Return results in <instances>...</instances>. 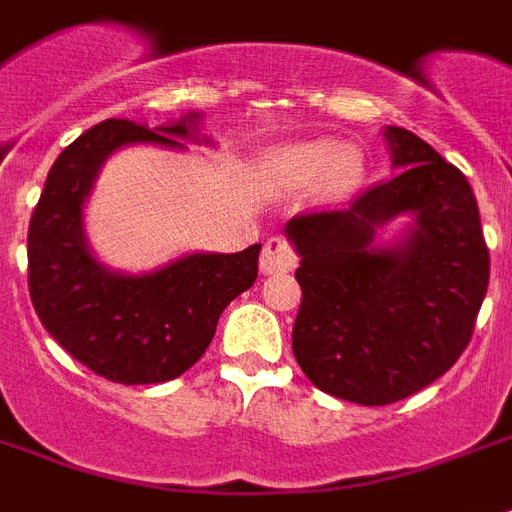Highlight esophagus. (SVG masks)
Segmentation results:
<instances>
[{
  "label": "esophagus",
  "instance_id": "1",
  "mask_svg": "<svg viewBox=\"0 0 512 512\" xmlns=\"http://www.w3.org/2000/svg\"><path fill=\"white\" fill-rule=\"evenodd\" d=\"M298 265V255H295V249L287 244L284 239H268L263 247V255H260V271L265 276H271V273H284L292 271Z\"/></svg>",
  "mask_w": 512,
  "mask_h": 512
}]
</instances>
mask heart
Returning <instances> with one entry per match:
<instances>
[{"mask_svg": "<svg viewBox=\"0 0 512 512\" xmlns=\"http://www.w3.org/2000/svg\"><path fill=\"white\" fill-rule=\"evenodd\" d=\"M257 174L276 193H303L322 185L330 198H343L354 193L365 177V161L360 150L343 147L335 139H308L265 152Z\"/></svg>", "mask_w": 512, "mask_h": 512, "instance_id": "b5f03b06", "label": "heart"}]
</instances>
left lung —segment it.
<instances>
[{"instance_id":"8db88e82","label":"left lung","mask_w":512,"mask_h":512,"mask_svg":"<svg viewBox=\"0 0 512 512\" xmlns=\"http://www.w3.org/2000/svg\"><path fill=\"white\" fill-rule=\"evenodd\" d=\"M397 174L343 212L295 217L303 300L292 351L308 381L349 403L389 405L438 381L470 343L489 287L473 187L424 139L384 128ZM397 216L392 242L380 233Z\"/></svg>"}]
</instances>
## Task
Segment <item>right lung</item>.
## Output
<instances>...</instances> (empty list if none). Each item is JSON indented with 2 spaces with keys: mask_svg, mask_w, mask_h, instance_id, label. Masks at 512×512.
I'll list each match as a JSON object with an SVG mask.
<instances>
[{
  "mask_svg": "<svg viewBox=\"0 0 512 512\" xmlns=\"http://www.w3.org/2000/svg\"><path fill=\"white\" fill-rule=\"evenodd\" d=\"M214 144L201 115L166 126L104 120L53 163L29 225V292L39 322L74 360L117 384H163L209 349L220 314L257 279L260 244L244 252H190L155 271H115L93 255L85 204L109 155L128 144L187 150Z\"/></svg>",
  "mask_w": 512,
  "mask_h": 512,
  "instance_id": "obj_1",
  "label": "right lung"
}]
</instances>
